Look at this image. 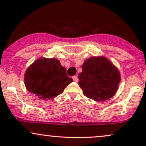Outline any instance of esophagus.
Segmentation results:
<instances>
[{"label":"esophagus","mask_w":146,"mask_h":146,"mask_svg":"<svg viewBox=\"0 0 146 146\" xmlns=\"http://www.w3.org/2000/svg\"><path fill=\"white\" fill-rule=\"evenodd\" d=\"M73 81L76 82H78V78L76 76V75H75V76L73 77Z\"/></svg>","instance_id":"34e87169"}]
</instances>
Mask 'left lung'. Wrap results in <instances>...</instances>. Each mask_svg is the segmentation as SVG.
Returning a JSON list of instances; mask_svg holds the SVG:
<instances>
[{"mask_svg": "<svg viewBox=\"0 0 146 146\" xmlns=\"http://www.w3.org/2000/svg\"><path fill=\"white\" fill-rule=\"evenodd\" d=\"M78 84L88 98L96 102L109 100L115 95L121 82V75L109 60L104 56L91 57L82 66Z\"/></svg>", "mask_w": 146, "mask_h": 146, "instance_id": "1", "label": "left lung"}]
</instances>
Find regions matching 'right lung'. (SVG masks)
Here are the masks:
<instances>
[{"label": "right lung", "instance_id": "right-lung-1", "mask_svg": "<svg viewBox=\"0 0 146 146\" xmlns=\"http://www.w3.org/2000/svg\"><path fill=\"white\" fill-rule=\"evenodd\" d=\"M25 84L29 93L43 100H53L73 82L56 58H40L27 68Z\"/></svg>", "mask_w": 146, "mask_h": 146}]
</instances>
